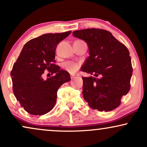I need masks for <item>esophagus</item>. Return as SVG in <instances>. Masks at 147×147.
Segmentation results:
<instances>
[{
  "label": "esophagus",
  "mask_w": 147,
  "mask_h": 147,
  "mask_svg": "<svg viewBox=\"0 0 147 147\" xmlns=\"http://www.w3.org/2000/svg\"><path fill=\"white\" fill-rule=\"evenodd\" d=\"M76 76L74 75V74H71L70 75V77H71V79H74V78H75Z\"/></svg>",
  "instance_id": "esophagus-1"
}]
</instances>
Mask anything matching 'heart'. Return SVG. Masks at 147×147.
<instances>
[{
    "label": "heart",
    "mask_w": 147,
    "mask_h": 147,
    "mask_svg": "<svg viewBox=\"0 0 147 147\" xmlns=\"http://www.w3.org/2000/svg\"><path fill=\"white\" fill-rule=\"evenodd\" d=\"M63 69L65 71L69 72L70 74H74L78 70L80 67L79 64H78L77 63L73 62V61H68V62L65 63L63 65Z\"/></svg>",
    "instance_id": "obj_1"
}]
</instances>
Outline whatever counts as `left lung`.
<instances>
[{
    "instance_id": "8db88e82",
    "label": "left lung",
    "mask_w": 147,
    "mask_h": 147,
    "mask_svg": "<svg viewBox=\"0 0 147 147\" xmlns=\"http://www.w3.org/2000/svg\"><path fill=\"white\" fill-rule=\"evenodd\" d=\"M73 36L87 43L90 56L81 71L95 76L83 77V97L88 106L108 112L121 104L130 89L133 72L129 52L108 30L86 28Z\"/></svg>"
}]
</instances>
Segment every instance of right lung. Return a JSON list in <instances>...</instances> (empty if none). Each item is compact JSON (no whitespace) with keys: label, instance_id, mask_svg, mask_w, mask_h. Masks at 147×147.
<instances>
[{"label":"right lung","instance_id":"add662e5","mask_svg":"<svg viewBox=\"0 0 147 147\" xmlns=\"http://www.w3.org/2000/svg\"><path fill=\"white\" fill-rule=\"evenodd\" d=\"M71 32L44 34L30 39L13 64L11 76L14 95L30 115H43L50 112L57 102L60 86L71 80L69 74L60 69L54 60L58 43ZM46 69L55 75L43 80Z\"/></svg>","mask_w":147,"mask_h":147}]
</instances>
